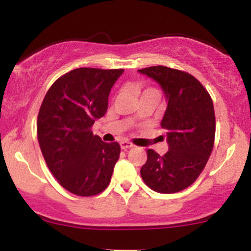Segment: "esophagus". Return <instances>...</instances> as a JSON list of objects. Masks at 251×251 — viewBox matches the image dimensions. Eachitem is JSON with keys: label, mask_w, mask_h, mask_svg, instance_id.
<instances>
[{"label": "esophagus", "mask_w": 251, "mask_h": 251, "mask_svg": "<svg viewBox=\"0 0 251 251\" xmlns=\"http://www.w3.org/2000/svg\"><path fill=\"white\" fill-rule=\"evenodd\" d=\"M134 146V144L133 143H131V142H122L120 143V148H122L123 150H128V149H131V148H133Z\"/></svg>", "instance_id": "34e87169"}]
</instances>
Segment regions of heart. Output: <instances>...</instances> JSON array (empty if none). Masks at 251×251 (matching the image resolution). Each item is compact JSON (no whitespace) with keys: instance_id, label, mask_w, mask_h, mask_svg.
Here are the masks:
<instances>
[{"instance_id":"heart-1","label":"heart","mask_w":251,"mask_h":251,"mask_svg":"<svg viewBox=\"0 0 251 251\" xmlns=\"http://www.w3.org/2000/svg\"><path fill=\"white\" fill-rule=\"evenodd\" d=\"M148 91H155V89H153V88H148V89H144V91H143V93H144V92H148Z\"/></svg>"}]
</instances>
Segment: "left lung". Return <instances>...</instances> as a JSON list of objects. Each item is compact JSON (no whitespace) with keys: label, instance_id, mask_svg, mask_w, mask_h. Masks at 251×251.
I'll use <instances>...</instances> for the list:
<instances>
[{"label":"left lung","instance_id":"left-lung-1","mask_svg":"<svg viewBox=\"0 0 251 251\" xmlns=\"http://www.w3.org/2000/svg\"><path fill=\"white\" fill-rule=\"evenodd\" d=\"M162 86L168 107L160 123L166 129L169 151L160 157L152 149L140 169L144 183L159 194L189 188L200 177L215 144L216 119L209 92L184 71L152 66L138 71Z\"/></svg>","mask_w":251,"mask_h":251}]
</instances>
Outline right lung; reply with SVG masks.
Segmentation results:
<instances>
[{
    "mask_svg": "<svg viewBox=\"0 0 251 251\" xmlns=\"http://www.w3.org/2000/svg\"><path fill=\"white\" fill-rule=\"evenodd\" d=\"M124 70L76 68L60 76L46 93L37 116V140L60 185L81 197L108 186L120 145L103 143L92 126L105 116L112 86Z\"/></svg>",
    "mask_w": 251,
    "mask_h": 251,
    "instance_id": "add662e5",
    "label": "right lung"
}]
</instances>
